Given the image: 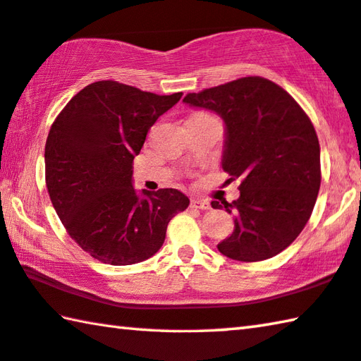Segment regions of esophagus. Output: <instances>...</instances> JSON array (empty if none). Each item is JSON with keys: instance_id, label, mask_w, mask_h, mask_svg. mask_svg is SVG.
Segmentation results:
<instances>
[{"instance_id": "34e87169", "label": "esophagus", "mask_w": 361, "mask_h": 361, "mask_svg": "<svg viewBox=\"0 0 361 361\" xmlns=\"http://www.w3.org/2000/svg\"><path fill=\"white\" fill-rule=\"evenodd\" d=\"M191 207L192 208H199V209H209L212 208V203L208 200H202V199H194L191 202Z\"/></svg>"}]
</instances>
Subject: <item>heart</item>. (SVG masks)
Returning <instances> with one entry per match:
<instances>
[{"label": "heart", "instance_id": "b5f03b06", "mask_svg": "<svg viewBox=\"0 0 361 361\" xmlns=\"http://www.w3.org/2000/svg\"><path fill=\"white\" fill-rule=\"evenodd\" d=\"M197 115H203V114H197Z\"/></svg>", "mask_w": 361, "mask_h": 361}]
</instances>
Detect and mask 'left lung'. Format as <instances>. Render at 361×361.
Here are the masks:
<instances>
[{
  "label": "left lung",
  "mask_w": 361,
  "mask_h": 361,
  "mask_svg": "<svg viewBox=\"0 0 361 361\" xmlns=\"http://www.w3.org/2000/svg\"><path fill=\"white\" fill-rule=\"evenodd\" d=\"M185 104L218 114L226 124L222 169L240 178V197L212 202L235 214L221 254L240 262L270 259L303 231L320 188V147L297 101L264 77H243L186 94Z\"/></svg>",
  "instance_id": "left-lung-1"
}]
</instances>
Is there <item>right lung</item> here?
I'll list each match as a JSON object with an SVG mask.
<instances>
[{"label": "right lung", "mask_w": 361, "mask_h": 361, "mask_svg": "<svg viewBox=\"0 0 361 361\" xmlns=\"http://www.w3.org/2000/svg\"><path fill=\"white\" fill-rule=\"evenodd\" d=\"M183 93L159 96L114 80L85 87L56 116L45 143V183L69 237L91 257L133 265L159 251L189 199L178 189L137 194L133 161L156 120Z\"/></svg>", "instance_id": "right-lung-1"}]
</instances>
